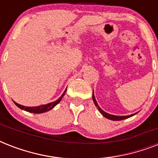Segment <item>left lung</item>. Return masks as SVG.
Segmentation results:
<instances>
[{"label": "left lung", "instance_id": "obj_1", "mask_svg": "<svg viewBox=\"0 0 158 158\" xmlns=\"http://www.w3.org/2000/svg\"><path fill=\"white\" fill-rule=\"evenodd\" d=\"M93 100H94V104H95V106H96L98 108L99 111H100V112L102 113V115H103L104 117L109 119V120H125V119H126V118H129V117H130V116H132V115H134V114H133V115H125V116H118V115H110V114H108V113L105 112L104 110H102L101 109V108L99 107L98 105V102H97V101H96V99H95V97H94V93H93Z\"/></svg>", "mask_w": 158, "mask_h": 158}]
</instances>
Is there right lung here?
<instances>
[{
	"label": "right lung",
	"mask_w": 158,
	"mask_h": 158,
	"mask_svg": "<svg viewBox=\"0 0 158 158\" xmlns=\"http://www.w3.org/2000/svg\"><path fill=\"white\" fill-rule=\"evenodd\" d=\"M65 92H66V89L64 90V92L63 93L60 98L58 100H56V102H51V103H48V104H46V105H42V106H33V107H31V106H22L20 104H18L16 103L15 102V105L19 107L20 109H23V110H26V111H28V112H31V113H35V114H39V113H43V112H46V111H48V110H50L51 109H52L55 106L58 104L60 102L61 98H63V96L65 94Z\"/></svg>",
	"instance_id": "right-lung-1"
}]
</instances>
